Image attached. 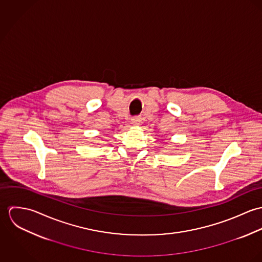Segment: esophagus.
Listing matches in <instances>:
<instances>
[{"mask_svg": "<svg viewBox=\"0 0 262 262\" xmlns=\"http://www.w3.org/2000/svg\"><path fill=\"white\" fill-rule=\"evenodd\" d=\"M131 123H132L134 126H139V125L142 123V119H141L140 117H134V118H132Z\"/></svg>", "mask_w": 262, "mask_h": 262, "instance_id": "obj_1", "label": "esophagus"}]
</instances>
